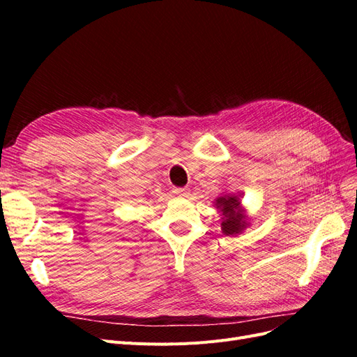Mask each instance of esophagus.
Returning a JSON list of instances; mask_svg holds the SVG:
<instances>
[{
  "label": "esophagus",
  "mask_w": 357,
  "mask_h": 357,
  "mask_svg": "<svg viewBox=\"0 0 357 357\" xmlns=\"http://www.w3.org/2000/svg\"><path fill=\"white\" fill-rule=\"evenodd\" d=\"M174 193L177 197H181V198H186V197H189V189L188 188H176L174 189Z\"/></svg>",
  "instance_id": "obj_1"
}]
</instances>
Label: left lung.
Here are the masks:
<instances>
[{"label": "left lung", "instance_id": "obj_1", "mask_svg": "<svg viewBox=\"0 0 357 357\" xmlns=\"http://www.w3.org/2000/svg\"><path fill=\"white\" fill-rule=\"evenodd\" d=\"M215 205L223 213L222 222V232L225 235H236L241 234L247 226L245 215L240 210V199L238 197H220L215 199Z\"/></svg>", "mask_w": 357, "mask_h": 357}]
</instances>
